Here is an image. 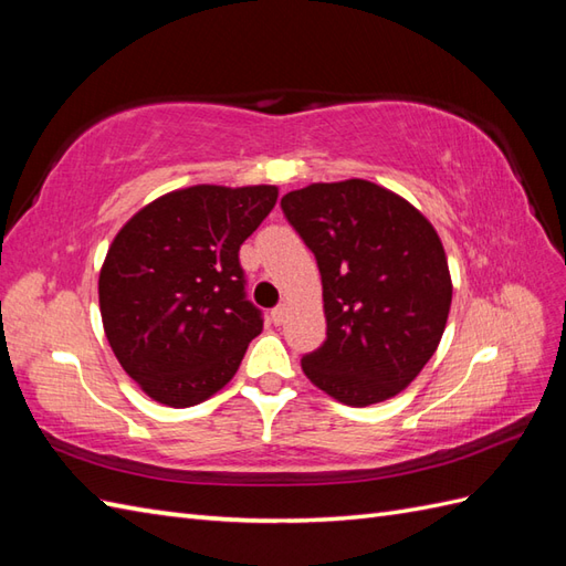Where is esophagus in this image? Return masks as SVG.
I'll use <instances>...</instances> for the list:
<instances>
[{"mask_svg":"<svg viewBox=\"0 0 566 566\" xmlns=\"http://www.w3.org/2000/svg\"><path fill=\"white\" fill-rule=\"evenodd\" d=\"M286 314H290V306H286V304H280V306H274L272 308V323H274V326H282V323L286 321Z\"/></svg>","mask_w":566,"mask_h":566,"instance_id":"1","label":"esophagus"}]
</instances>
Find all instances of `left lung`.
Segmentation results:
<instances>
[{
	"label": "left lung",
	"mask_w": 566,
	"mask_h": 566,
	"mask_svg": "<svg viewBox=\"0 0 566 566\" xmlns=\"http://www.w3.org/2000/svg\"><path fill=\"white\" fill-rule=\"evenodd\" d=\"M316 255L326 340L304 375L345 406L401 394L438 350L452 304L442 240L413 203L367 179L316 182L282 197Z\"/></svg>",
	"instance_id": "1"
}]
</instances>
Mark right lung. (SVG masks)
I'll use <instances>...</instances> for the list:
<instances>
[{
  "label": "right lung",
  "mask_w": 566,
  "mask_h": 566,
  "mask_svg": "<svg viewBox=\"0 0 566 566\" xmlns=\"http://www.w3.org/2000/svg\"><path fill=\"white\" fill-rule=\"evenodd\" d=\"M274 185L175 189L130 216L99 272L106 340L153 401L187 408L221 391L262 331L238 250Z\"/></svg>",
  "instance_id": "right-lung-1"
}]
</instances>
